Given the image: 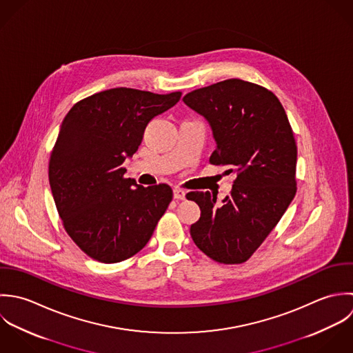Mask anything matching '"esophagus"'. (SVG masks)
Wrapping results in <instances>:
<instances>
[{"mask_svg":"<svg viewBox=\"0 0 353 353\" xmlns=\"http://www.w3.org/2000/svg\"><path fill=\"white\" fill-rule=\"evenodd\" d=\"M173 198H174V199H177V201H183V199H185V191H184L183 188L176 187V188L173 190Z\"/></svg>","mask_w":353,"mask_h":353,"instance_id":"1","label":"esophagus"}]
</instances>
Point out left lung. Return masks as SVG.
Masks as SVG:
<instances>
[{"instance_id": "obj_1", "label": "left lung", "mask_w": 353, "mask_h": 353, "mask_svg": "<svg viewBox=\"0 0 353 353\" xmlns=\"http://www.w3.org/2000/svg\"><path fill=\"white\" fill-rule=\"evenodd\" d=\"M183 99L212 125L216 148L210 163L236 173L232 192L221 205L209 191L187 194L201 208L191 237L218 263H244L296 195L297 145L292 127L279 98L251 81L228 79Z\"/></svg>"}]
</instances>
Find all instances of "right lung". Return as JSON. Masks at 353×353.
Masks as SVG:
<instances>
[{
    "instance_id": "add662e5",
    "label": "right lung",
    "mask_w": 353,
    "mask_h": 353,
    "mask_svg": "<svg viewBox=\"0 0 353 353\" xmlns=\"http://www.w3.org/2000/svg\"><path fill=\"white\" fill-rule=\"evenodd\" d=\"M181 91L155 94L117 87L76 102L49 161V181L65 232L90 258L125 261L148 243L173 198L168 184L138 185L123 166L151 119L174 106Z\"/></svg>"
}]
</instances>
